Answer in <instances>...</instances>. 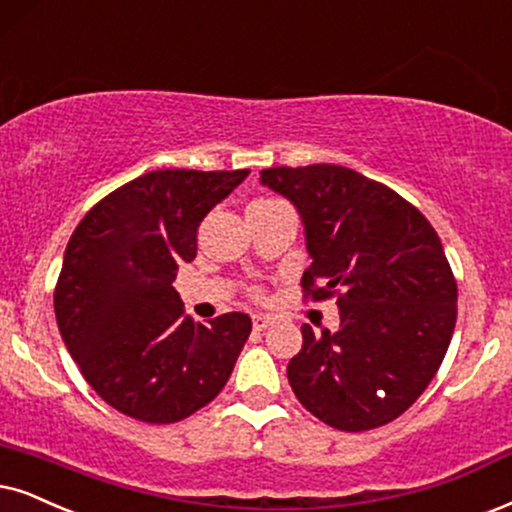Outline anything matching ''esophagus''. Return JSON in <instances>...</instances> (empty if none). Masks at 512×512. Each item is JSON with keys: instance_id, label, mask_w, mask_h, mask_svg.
<instances>
[{"instance_id": "esophagus-1", "label": "esophagus", "mask_w": 512, "mask_h": 512, "mask_svg": "<svg viewBox=\"0 0 512 512\" xmlns=\"http://www.w3.org/2000/svg\"><path fill=\"white\" fill-rule=\"evenodd\" d=\"M274 321L276 319L271 314H252V328H255V331H264V328H269Z\"/></svg>"}]
</instances>
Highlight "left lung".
<instances>
[{"mask_svg":"<svg viewBox=\"0 0 512 512\" xmlns=\"http://www.w3.org/2000/svg\"><path fill=\"white\" fill-rule=\"evenodd\" d=\"M262 184L304 222V300L338 297V333L302 326L288 380L335 430L392 423L423 394L449 349L458 288L437 231L390 186L342 165L269 167Z\"/></svg>","mask_w":512,"mask_h":512,"instance_id":"left-lung-1","label":"left lung"}]
</instances>
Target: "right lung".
Wrapping results in <instances>:
<instances>
[{
    "instance_id": "right-lung-1",
    "label": "right lung",
    "mask_w": 512,
    "mask_h": 512,
    "mask_svg": "<svg viewBox=\"0 0 512 512\" xmlns=\"http://www.w3.org/2000/svg\"><path fill=\"white\" fill-rule=\"evenodd\" d=\"M250 170H155L101 198L70 236L54 312L92 390L125 416L167 425L222 392L252 331L248 314L208 326L172 288L198 226Z\"/></svg>"
}]
</instances>
